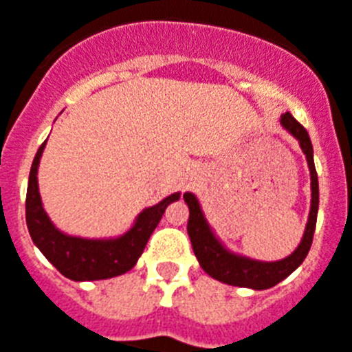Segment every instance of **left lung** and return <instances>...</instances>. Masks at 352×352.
<instances>
[{
    "label": "left lung",
    "mask_w": 352,
    "mask_h": 352,
    "mask_svg": "<svg viewBox=\"0 0 352 352\" xmlns=\"http://www.w3.org/2000/svg\"><path fill=\"white\" fill-rule=\"evenodd\" d=\"M283 126L292 133L299 141L301 151L307 156V163L310 168V187H312V204H310L309 222L305 230L303 241L298 246V250L288 255L283 261L277 263H261V261H252V258L241 257L235 253L228 252L213 235V231L204 219L200 204L196 200L192 192H185L184 200L189 206V222H187V233H189L192 252H195L198 263L204 268L206 274L214 277L217 280H222L226 285L233 287L253 288V290H266V288L275 287L277 283L287 279L299 264L303 263L314 239L316 220H318V206H320V187H318V173L314 167V154H312V143L303 124H299L292 117V113H283L280 116Z\"/></svg>",
    "instance_id": "obj_1"
}]
</instances>
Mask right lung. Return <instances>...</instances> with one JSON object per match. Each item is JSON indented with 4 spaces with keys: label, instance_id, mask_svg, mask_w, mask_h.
Returning <instances> with one entry per match:
<instances>
[{
    "label": "right lung",
    "instance_id": "1",
    "mask_svg": "<svg viewBox=\"0 0 352 352\" xmlns=\"http://www.w3.org/2000/svg\"><path fill=\"white\" fill-rule=\"evenodd\" d=\"M43 146L38 148L32 162L25 198L27 228L32 242L40 248L49 263L72 280L108 279L132 270L145 250L152 231L160 224L163 213L170 201L178 200L179 192L167 196L157 206H152L139 214L130 231L119 239L110 241H89L60 233L45 214L38 192V163L42 157Z\"/></svg>",
    "mask_w": 352,
    "mask_h": 352
}]
</instances>
